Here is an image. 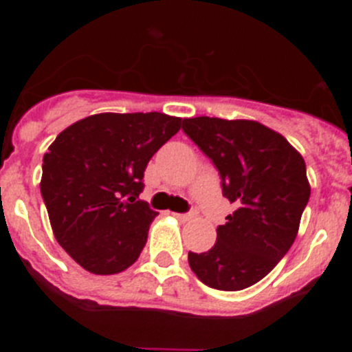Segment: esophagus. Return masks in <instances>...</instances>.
<instances>
[{
  "label": "esophagus",
  "mask_w": 352,
  "mask_h": 352,
  "mask_svg": "<svg viewBox=\"0 0 352 352\" xmlns=\"http://www.w3.org/2000/svg\"><path fill=\"white\" fill-rule=\"evenodd\" d=\"M173 214L178 220H182V222H188V220L194 219V213H173Z\"/></svg>",
  "instance_id": "esophagus-1"
}]
</instances>
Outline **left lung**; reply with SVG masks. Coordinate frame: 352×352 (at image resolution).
<instances>
[{
	"label": "left lung",
	"instance_id": "obj_1",
	"mask_svg": "<svg viewBox=\"0 0 352 352\" xmlns=\"http://www.w3.org/2000/svg\"><path fill=\"white\" fill-rule=\"evenodd\" d=\"M183 130L213 160L223 197L234 206L217 229V243L188 252L203 284L241 291L275 268L296 239L310 197L305 160L275 130L254 120L186 118Z\"/></svg>",
	"mask_w": 352,
	"mask_h": 352
}]
</instances>
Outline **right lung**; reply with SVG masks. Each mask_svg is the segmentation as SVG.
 Returning <instances> with one entry per match:
<instances>
[{"label": "right lung", "instance_id": "add662e5", "mask_svg": "<svg viewBox=\"0 0 352 352\" xmlns=\"http://www.w3.org/2000/svg\"><path fill=\"white\" fill-rule=\"evenodd\" d=\"M164 113H100L72 123L43 155L42 190L54 238L80 268H130L157 211L138 201L148 162L182 129Z\"/></svg>", "mask_w": 352, "mask_h": 352}]
</instances>
